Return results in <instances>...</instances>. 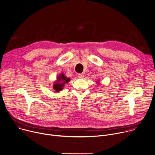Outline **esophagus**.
Wrapping results in <instances>:
<instances>
[{
	"mask_svg": "<svg viewBox=\"0 0 155 155\" xmlns=\"http://www.w3.org/2000/svg\"><path fill=\"white\" fill-rule=\"evenodd\" d=\"M77 75H78V77L79 78H83V74H78Z\"/></svg>",
	"mask_w": 155,
	"mask_h": 155,
	"instance_id": "esophagus-1",
	"label": "esophagus"
}]
</instances>
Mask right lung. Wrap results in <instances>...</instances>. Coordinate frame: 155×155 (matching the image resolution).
Masks as SVG:
<instances>
[{"mask_svg": "<svg viewBox=\"0 0 155 155\" xmlns=\"http://www.w3.org/2000/svg\"><path fill=\"white\" fill-rule=\"evenodd\" d=\"M69 81V78H67L63 74H61V75L58 77L57 82L55 83L53 86L54 90L56 92H59L60 91H61L63 89V86H64V84L68 83Z\"/></svg>", "mask_w": 155, "mask_h": 155, "instance_id": "obj_1", "label": "right lung"}]
</instances>
